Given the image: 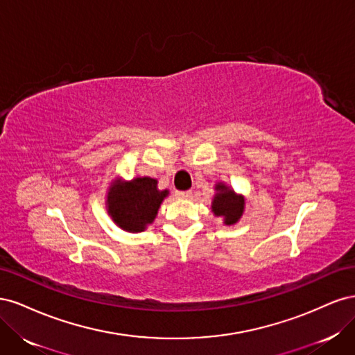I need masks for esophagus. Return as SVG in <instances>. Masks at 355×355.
<instances>
[{
    "label": "esophagus",
    "mask_w": 355,
    "mask_h": 355,
    "mask_svg": "<svg viewBox=\"0 0 355 355\" xmlns=\"http://www.w3.org/2000/svg\"><path fill=\"white\" fill-rule=\"evenodd\" d=\"M192 192L191 191H176V197L179 198H191Z\"/></svg>",
    "instance_id": "34e87169"
}]
</instances>
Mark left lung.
<instances>
[{
  "mask_svg": "<svg viewBox=\"0 0 355 355\" xmlns=\"http://www.w3.org/2000/svg\"><path fill=\"white\" fill-rule=\"evenodd\" d=\"M216 189L220 192L214 197L211 210L216 216H223L225 223L232 225L241 218L244 210V200L239 196H235L234 191L228 189L222 184L216 185Z\"/></svg>",
  "mask_w": 355,
  "mask_h": 355,
  "instance_id": "1",
  "label": "left lung"
}]
</instances>
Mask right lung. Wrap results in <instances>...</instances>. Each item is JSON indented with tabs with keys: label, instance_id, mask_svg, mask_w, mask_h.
<instances>
[{
	"label": "right lung",
	"instance_id": "obj_1",
	"mask_svg": "<svg viewBox=\"0 0 355 355\" xmlns=\"http://www.w3.org/2000/svg\"><path fill=\"white\" fill-rule=\"evenodd\" d=\"M168 191H158L157 180L137 178L125 185H112L108 194V211L118 227L139 232L151 223L159 209L161 201Z\"/></svg>",
	"mask_w": 355,
	"mask_h": 355
}]
</instances>
